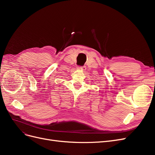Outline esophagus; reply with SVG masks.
Returning <instances> with one entry per match:
<instances>
[{"label": "esophagus", "instance_id": "esophagus-1", "mask_svg": "<svg viewBox=\"0 0 155 155\" xmlns=\"http://www.w3.org/2000/svg\"><path fill=\"white\" fill-rule=\"evenodd\" d=\"M78 68L79 70H85L86 67L85 66H83V67H78Z\"/></svg>", "mask_w": 155, "mask_h": 155}]
</instances>
